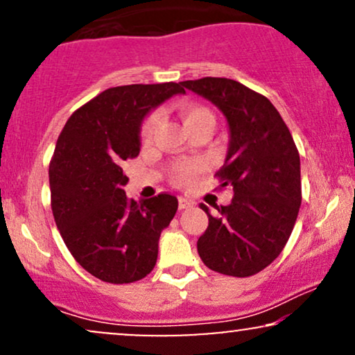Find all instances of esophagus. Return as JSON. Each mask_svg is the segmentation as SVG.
<instances>
[{
  "mask_svg": "<svg viewBox=\"0 0 355 355\" xmlns=\"http://www.w3.org/2000/svg\"><path fill=\"white\" fill-rule=\"evenodd\" d=\"M193 205H195V203H193V200H190V198H185V197L178 198V209H180V210L190 209V207H193Z\"/></svg>",
  "mask_w": 355,
  "mask_h": 355,
  "instance_id": "obj_1",
  "label": "esophagus"
}]
</instances>
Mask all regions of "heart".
<instances>
[{
    "label": "heart",
    "mask_w": 355,
    "mask_h": 355,
    "mask_svg": "<svg viewBox=\"0 0 355 355\" xmlns=\"http://www.w3.org/2000/svg\"><path fill=\"white\" fill-rule=\"evenodd\" d=\"M178 113H180L183 123L189 130H193L195 126L200 125H214L215 118L211 115L209 108L202 107V105L197 103H182L178 105ZM158 125V115L157 113H150V115L145 116V120L141 121L140 126V140L144 144H148L152 140L155 130H157ZM203 170L202 162H189V164L178 165L177 168L173 170V183L175 185H185L189 183L191 178L197 177Z\"/></svg>",
    "instance_id": "1"
}]
</instances>
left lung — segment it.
I'll use <instances>...</instances> for the list:
<instances>
[{
    "label": "left lung",
    "instance_id": "8db88e82",
    "mask_svg": "<svg viewBox=\"0 0 355 355\" xmlns=\"http://www.w3.org/2000/svg\"><path fill=\"white\" fill-rule=\"evenodd\" d=\"M227 118L230 144L225 164L215 173L230 187L229 205L200 209L209 227L198 239L202 262L214 272L250 277L279 257L294 230L300 202V158L287 125L263 95L229 78L182 81Z\"/></svg>",
    "mask_w": 355,
    "mask_h": 355
}]
</instances>
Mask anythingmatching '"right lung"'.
<instances>
[{
	"label": "right lung",
	"instance_id": "1",
	"mask_svg": "<svg viewBox=\"0 0 355 355\" xmlns=\"http://www.w3.org/2000/svg\"><path fill=\"white\" fill-rule=\"evenodd\" d=\"M182 83L108 88L68 118L50 162L51 210L64 245L85 270L130 284L153 270L158 239L178 209L173 195L126 198L123 164L140 153V125Z\"/></svg>",
	"mask_w": 355,
	"mask_h": 355
}]
</instances>
